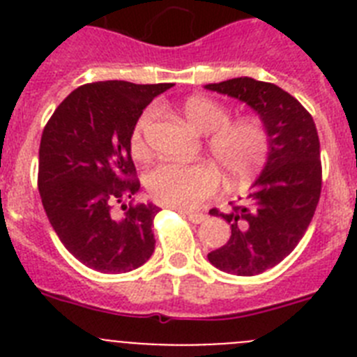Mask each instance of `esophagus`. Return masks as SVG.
<instances>
[{"label": "esophagus", "instance_id": "34e87169", "mask_svg": "<svg viewBox=\"0 0 357 357\" xmlns=\"http://www.w3.org/2000/svg\"><path fill=\"white\" fill-rule=\"evenodd\" d=\"M181 213L185 214V218H188L191 223H195V225H198V223L206 222L207 220L206 214H202V213H191V211H181Z\"/></svg>", "mask_w": 357, "mask_h": 357}]
</instances>
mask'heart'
<instances>
[{"instance_id":"1","label":"heart","mask_w":357,"mask_h":357,"mask_svg":"<svg viewBox=\"0 0 357 357\" xmlns=\"http://www.w3.org/2000/svg\"><path fill=\"white\" fill-rule=\"evenodd\" d=\"M182 114L191 127L202 134H211L209 151L222 166L232 185H247L259 175L266 164L270 139L259 119L245 118L229 121L230 112L209 98L191 96L182 105ZM151 121L146 110L135 125L132 148L143 151V134ZM220 185V172L209 160L193 164L164 162L148 175V189L160 204L176 209H195Z\"/></svg>"}]
</instances>
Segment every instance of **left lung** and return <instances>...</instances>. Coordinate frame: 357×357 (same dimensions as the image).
Instances as JSON below:
<instances>
[{"label":"left lung","instance_id":"obj_1","mask_svg":"<svg viewBox=\"0 0 357 357\" xmlns=\"http://www.w3.org/2000/svg\"><path fill=\"white\" fill-rule=\"evenodd\" d=\"M257 112L270 139L266 164L250 185L247 204L218 214L230 225L229 241L207 254L218 270L259 275L288 257L305 234L320 200V141L314 121L296 98L250 77L207 84Z\"/></svg>","mask_w":357,"mask_h":357}]
</instances>
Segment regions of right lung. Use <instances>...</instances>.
Listing matches in <instances>:
<instances>
[{
	"label": "right lung",
	"mask_w": 357,
	"mask_h": 357,
	"mask_svg": "<svg viewBox=\"0 0 357 357\" xmlns=\"http://www.w3.org/2000/svg\"><path fill=\"white\" fill-rule=\"evenodd\" d=\"M173 84L107 80L85 84L56 107L39 148V193L69 254L102 273H127L155 248V204L134 206L139 191L132 134L143 109ZM119 203L121 217L112 213Z\"/></svg>",
	"instance_id": "add662e5"
}]
</instances>
